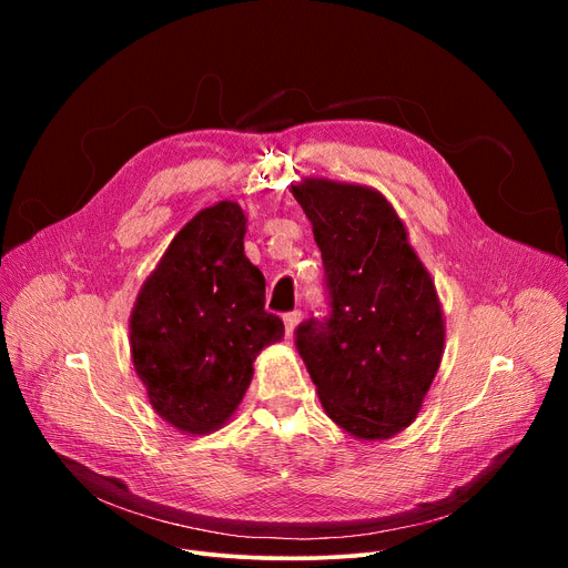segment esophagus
<instances>
[{
	"mask_svg": "<svg viewBox=\"0 0 568 568\" xmlns=\"http://www.w3.org/2000/svg\"><path fill=\"white\" fill-rule=\"evenodd\" d=\"M300 320H302V313H300V311H292V313H287V315L283 317V322H285V336H287V341L294 336V329H296V324H300Z\"/></svg>",
	"mask_w": 568,
	"mask_h": 568,
	"instance_id": "1",
	"label": "esophagus"
}]
</instances>
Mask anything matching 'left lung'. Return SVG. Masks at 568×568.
<instances>
[{"instance_id":"8db88e82","label":"left lung","mask_w":568,"mask_h":568,"mask_svg":"<svg viewBox=\"0 0 568 568\" xmlns=\"http://www.w3.org/2000/svg\"><path fill=\"white\" fill-rule=\"evenodd\" d=\"M290 193L313 225L332 294L329 322H304L296 347L338 428L389 439L422 412L442 364L435 281L377 189L304 176Z\"/></svg>"}]
</instances>
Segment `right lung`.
<instances>
[{"instance_id":"right-lung-1","label":"right lung","mask_w":568,"mask_h":568,"mask_svg":"<svg viewBox=\"0 0 568 568\" xmlns=\"http://www.w3.org/2000/svg\"><path fill=\"white\" fill-rule=\"evenodd\" d=\"M244 209L221 200L174 234L135 296L129 343L149 405L184 435L223 428L253 379L257 354L281 343L264 311V276L244 253Z\"/></svg>"}]
</instances>
